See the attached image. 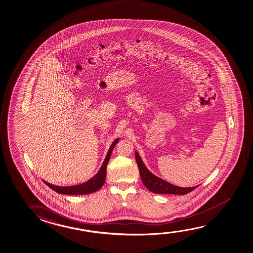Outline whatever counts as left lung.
<instances>
[{"label": "left lung", "instance_id": "8db88e82", "mask_svg": "<svg viewBox=\"0 0 253 253\" xmlns=\"http://www.w3.org/2000/svg\"><path fill=\"white\" fill-rule=\"evenodd\" d=\"M136 153V164L139 169L140 176L143 181V184L145 185L148 190L158 193V194H176L185 195L195 190L197 187H190V188H183V187L175 186L171 183L166 182L165 180L159 178L155 176L143 165L142 159L137 152Z\"/></svg>", "mask_w": 253, "mask_h": 253}]
</instances>
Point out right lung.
<instances>
[{
    "label": "right lung",
    "mask_w": 253,
    "mask_h": 253,
    "mask_svg": "<svg viewBox=\"0 0 253 253\" xmlns=\"http://www.w3.org/2000/svg\"><path fill=\"white\" fill-rule=\"evenodd\" d=\"M118 142V138L114 141L113 143L111 144V146L109 149V151L107 153L106 158L103 161V165L101 166V168L98 170V172L96 173V175L93 176L91 179L88 180L87 182L84 183H81L78 185H73V186L62 187L53 185L51 183H47L43 181L50 189L53 191H55L60 194L65 195H85L89 194L92 192L98 191L101 187L103 186L105 182L106 178V168L108 163L110 161V156L112 153V150L115 145Z\"/></svg>",
    "instance_id": "add662e5"
}]
</instances>
